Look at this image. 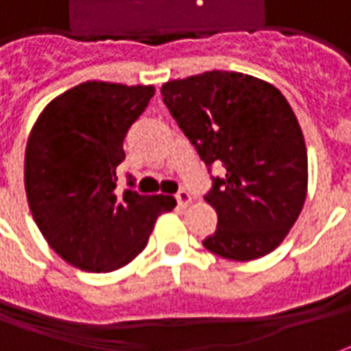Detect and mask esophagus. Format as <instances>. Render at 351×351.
<instances>
[{
    "label": "esophagus",
    "instance_id": "obj_1",
    "mask_svg": "<svg viewBox=\"0 0 351 351\" xmlns=\"http://www.w3.org/2000/svg\"><path fill=\"white\" fill-rule=\"evenodd\" d=\"M176 202H178V206L180 207H188L192 204V195L188 194L186 190H180V192L176 194Z\"/></svg>",
    "mask_w": 351,
    "mask_h": 351
}]
</instances>
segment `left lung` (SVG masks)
Returning a JSON list of instances; mask_svg holds the SVG:
<instances>
[{
	"label": "left lung",
	"instance_id": "8db88e82",
	"mask_svg": "<svg viewBox=\"0 0 351 351\" xmlns=\"http://www.w3.org/2000/svg\"><path fill=\"white\" fill-rule=\"evenodd\" d=\"M163 101L199 157L221 161L206 202L217 230L211 254L252 261L280 245L307 195V152L286 97L261 78L207 71L161 86Z\"/></svg>",
	"mask_w": 351,
	"mask_h": 351
}]
</instances>
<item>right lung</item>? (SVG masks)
Instances as JSON below:
<instances>
[{
  "mask_svg": "<svg viewBox=\"0 0 351 351\" xmlns=\"http://www.w3.org/2000/svg\"><path fill=\"white\" fill-rule=\"evenodd\" d=\"M156 94L154 86L88 80L51 99L26 142L30 213L51 250L90 273L128 265L147 244L173 195L117 192L123 140Z\"/></svg>",
  "mask_w": 351,
  "mask_h": 351,
  "instance_id": "add662e5",
  "label": "right lung"
}]
</instances>
